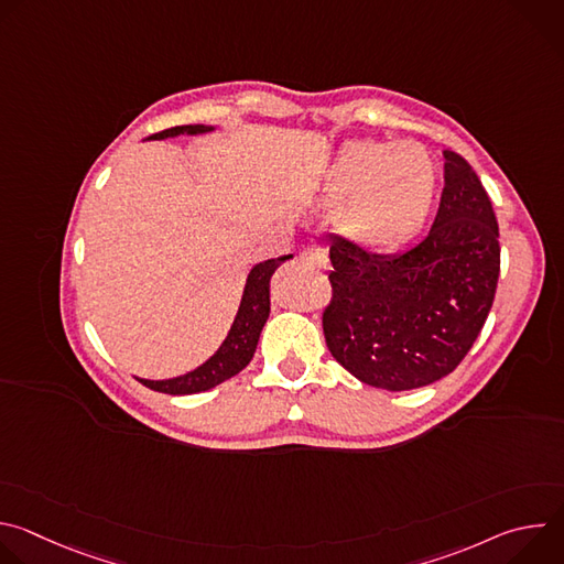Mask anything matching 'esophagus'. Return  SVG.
Instances as JSON below:
<instances>
[{
	"mask_svg": "<svg viewBox=\"0 0 564 564\" xmlns=\"http://www.w3.org/2000/svg\"><path fill=\"white\" fill-rule=\"evenodd\" d=\"M299 257L312 268H328V252L318 246H305Z\"/></svg>",
	"mask_w": 564,
	"mask_h": 564,
	"instance_id": "obj_1",
	"label": "esophagus"
}]
</instances>
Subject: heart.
<instances>
[{"mask_svg":"<svg viewBox=\"0 0 564 564\" xmlns=\"http://www.w3.org/2000/svg\"><path fill=\"white\" fill-rule=\"evenodd\" d=\"M435 187V163L422 144L350 140L326 172L321 200L357 246L390 250L420 231Z\"/></svg>","mask_w":564,"mask_h":564,"instance_id":"b5f03b06","label":"heart"}]
</instances>
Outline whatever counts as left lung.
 <instances>
[{
    "label": "left lung",
    "mask_w": 564,
    "mask_h": 564,
    "mask_svg": "<svg viewBox=\"0 0 564 564\" xmlns=\"http://www.w3.org/2000/svg\"><path fill=\"white\" fill-rule=\"evenodd\" d=\"M333 296L324 335L333 357L383 390L429 386L453 372L489 316L500 276V231L487 189L444 151V189L426 238L401 254L330 240Z\"/></svg>",
    "instance_id": "8db88e82"
}]
</instances>
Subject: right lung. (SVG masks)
Here are the masks:
<instances>
[{
  "instance_id": "add662e5",
  "label": "right lung",
  "mask_w": 564,
  "mask_h": 564,
  "mask_svg": "<svg viewBox=\"0 0 564 564\" xmlns=\"http://www.w3.org/2000/svg\"><path fill=\"white\" fill-rule=\"evenodd\" d=\"M205 131H212V127L183 124V127H172V129H165L160 133H153L151 140H163V138L181 135V133L194 135V133H205ZM288 259H292V254L270 259V261H263L252 268V272L248 274L243 299H240V307L236 312V318L229 328L227 339L203 366H198L196 370H192L183 377H176V379H165V381L140 379V383H144L151 390L167 392V394H194V392H205L243 370L254 357L261 330L270 316V276Z\"/></svg>"
}]
</instances>
